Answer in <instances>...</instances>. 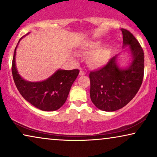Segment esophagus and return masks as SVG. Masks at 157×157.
Returning <instances> with one entry per match:
<instances>
[{"instance_id":"obj_1","label":"esophagus","mask_w":157,"mask_h":157,"mask_svg":"<svg viewBox=\"0 0 157 157\" xmlns=\"http://www.w3.org/2000/svg\"><path fill=\"white\" fill-rule=\"evenodd\" d=\"M86 73L83 71V70H80V71H79V76H83V75H85Z\"/></svg>"}]
</instances>
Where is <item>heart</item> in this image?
<instances>
[{"mask_svg":"<svg viewBox=\"0 0 157 157\" xmlns=\"http://www.w3.org/2000/svg\"><path fill=\"white\" fill-rule=\"evenodd\" d=\"M101 43L96 42L91 45V46L87 49V52L93 53L90 58V64L93 67H101L104 66L110 59V51L106 48H100Z\"/></svg>","mask_w":157,"mask_h":157,"instance_id":"obj_1","label":"heart"}]
</instances>
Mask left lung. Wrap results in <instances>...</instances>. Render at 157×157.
Here are the masks:
<instances>
[{
	"instance_id": "left-lung-1",
	"label": "left lung",
	"mask_w": 157,
	"mask_h": 157,
	"mask_svg": "<svg viewBox=\"0 0 157 157\" xmlns=\"http://www.w3.org/2000/svg\"><path fill=\"white\" fill-rule=\"evenodd\" d=\"M123 48L131 56V62L120 67L116 55L104 67L89 74L90 97L100 110L114 111L123 108L133 99L140 89L144 71V54L136 38L121 29Z\"/></svg>"
}]
</instances>
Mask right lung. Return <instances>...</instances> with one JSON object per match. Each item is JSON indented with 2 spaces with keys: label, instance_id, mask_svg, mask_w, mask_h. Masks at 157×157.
<instances>
[{
  "label": "right lung",
  "instance_id": "obj_1",
  "mask_svg": "<svg viewBox=\"0 0 157 157\" xmlns=\"http://www.w3.org/2000/svg\"><path fill=\"white\" fill-rule=\"evenodd\" d=\"M23 38L19 40L13 58L12 74L15 84L21 96L37 109L45 111L58 110L67 99L71 86L79 74V70L58 69L46 80L36 82L25 80L19 74L16 64V49Z\"/></svg>",
  "mask_w": 157,
  "mask_h": 157
}]
</instances>
